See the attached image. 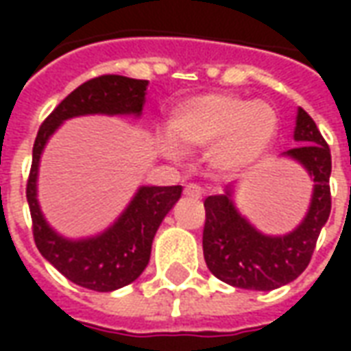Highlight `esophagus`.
<instances>
[{
	"instance_id": "34e87169",
	"label": "esophagus",
	"mask_w": 351,
	"mask_h": 351,
	"mask_svg": "<svg viewBox=\"0 0 351 351\" xmlns=\"http://www.w3.org/2000/svg\"><path fill=\"white\" fill-rule=\"evenodd\" d=\"M184 193H186V195H191V197H201L203 191H201V188H199L197 184H188V186L184 188Z\"/></svg>"
}]
</instances>
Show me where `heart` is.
I'll use <instances>...</instances> for the list:
<instances>
[{
  "label": "heart",
  "instance_id": "b5f03b06",
  "mask_svg": "<svg viewBox=\"0 0 351 351\" xmlns=\"http://www.w3.org/2000/svg\"><path fill=\"white\" fill-rule=\"evenodd\" d=\"M169 130L184 148H213L220 169L244 167L271 146L276 114L263 101H248L231 93H206L175 108ZM169 152L173 146L165 145Z\"/></svg>",
  "mask_w": 351,
  "mask_h": 351
}]
</instances>
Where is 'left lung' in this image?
Segmentation results:
<instances>
[{
    "label": "left lung",
    "mask_w": 351,
    "mask_h": 351,
    "mask_svg": "<svg viewBox=\"0 0 351 351\" xmlns=\"http://www.w3.org/2000/svg\"><path fill=\"white\" fill-rule=\"evenodd\" d=\"M293 138L301 145L282 156L299 161L314 180L304 220L282 237L263 235L231 201L233 188L205 199L203 254L208 271L229 286L271 291L293 282L310 263L319 231L331 213V150L316 122L299 107Z\"/></svg>",
    "instance_id": "obj_1"
}]
</instances>
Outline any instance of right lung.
Returning <instances> with one entry per match:
<instances>
[{
    "instance_id": "1",
    "label": "right lung",
    "mask_w": 351,
    "mask_h": 351,
    "mask_svg": "<svg viewBox=\"0 0 351 351\" xmlns=\"http://www.w3.org/2000/svg\"><path fill=\"white\" fill-rule=\"evenodd\" d=\"M148 80L101 75L80 84L41 123L35 137L26 197L35 246L65 278L93 291H114L137 280L150 261L156 231L180 199L182 186H143L122 216L99 235L69 241L58 235L37 203V173L43 148L60 123L84 114L141 116Z\"/></svg>"
}]
</instances>
